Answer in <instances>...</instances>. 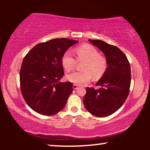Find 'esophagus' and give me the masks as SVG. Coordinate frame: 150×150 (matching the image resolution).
<instances>
[{
    "label": "esophagus",
    "instance_id": "esophagus-1",
    "mask_svg": "<svg viewBox=\"0 0 150 150\" xmlns=\"http://www.w3.org/2000/svg\"><path fill=\"white\" fill-rule=\"evenodd\" d=\"M72 87H73L74 89H77L78 88H79V86H78L77 85H75V84H74V85H73Z\"/></svg>",
    "mask_w": 150,
    "mask_h": 150
}]
</instances>
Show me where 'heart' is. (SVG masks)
Wrapping results in <instances>:
<instances>
[{"label": "heart", "instance_id": "heart-1", "mask_svg": "<svg viewBox=\"0 0 150 150\" xmlns=\"http://www.w3.org/2000/svg\"><path fill=\"white\" fill-rule=\"evenodd\" d=\"M76 54L79 60H85L82 69L83 71H74L66 76V79L75 85H81L89 83L91 76L98 79L105 72L107 61L105 57L100 55L97 49L89 44H83L76 48ZM76 60L70 51H66L61 58V64L66 71L74 68Z\"/></svg>", "mask_w": 150, "mask_h": 150}]
</instances>
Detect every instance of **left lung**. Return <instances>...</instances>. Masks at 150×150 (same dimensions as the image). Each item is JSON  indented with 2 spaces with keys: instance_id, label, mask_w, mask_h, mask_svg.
<instances>
[{
  "instance_id": "8db88e82",
  "label": "left lung",
  "mask_w": 150,
  "mask_h": 150,
  "mask_svg": "<svg viewBox=\"0 0 150 150\" xmlns=\"http://www.w3.org/2000/svg\"><path fill=\"white\" fill-rule=\"evenodd\" d=\"M89 42L104 53L108 66L96 83L101 87H87L83 102L90 113L103 117L114 113L126 101L130 87V65L126 54L117 46L102 40Z\"/></svg>"
}]
</instances>
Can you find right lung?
I'll return each instance as SVG.
<instances>
[{
  "label": "right lung",
  "mask_w": 150,
  "mask_h": 150,
  "mask_svg": "<svg viewBox=\"0 0 150 150\" xmlns=\"http://www.w3.org/2000/svg\"><path fill=\"white\" fill-rule=\"evenodd\" d=\"M78 42L59 38L40 43L24 58L20 71V89L26 104L35 112L53 115L65 107L73 88L71 82L59 81L64 74L61 58Z\"/></svg>",
  "instance_id": "1"
}]
</instances>
